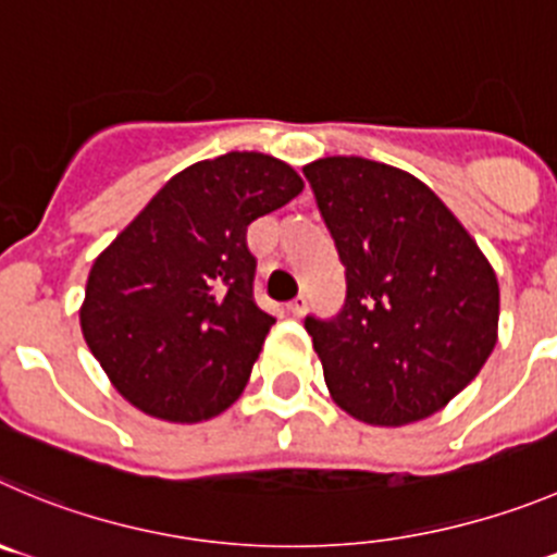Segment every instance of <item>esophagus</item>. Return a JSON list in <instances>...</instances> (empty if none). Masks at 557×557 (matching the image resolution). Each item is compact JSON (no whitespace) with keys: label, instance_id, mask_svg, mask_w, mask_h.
<instances>
[{"label":"esophagus","instance_id":"34e87169","mask_svg":"<svg viewBox=\"0 0 557 557\" xmlns=\"http://www.w3.org/2000/svg\"><path fill=\"white\" fill-rule=\"evenodd\" d=\"M305 310H308V299H305V296H296V299H290L288 302V313L294 315V319L305 315Z\"/></svg>","mask_w":557,"mask_h":557}]
</instances>
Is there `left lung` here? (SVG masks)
Segmentation results:
<instances>
[{
    "mask_svg": "<svg viewBox=\"0 0 557 557\" xmlns=\"http://www.w3.org/2000/svg\"><path fill=\"white\" fill-rule=\"evenodd\" d=\"M302 173L346 267L341 313L305 319L330 396L371 425L440 412L495 349V269L450 208L404 170L326 156Z\"/></svg>",
    "mask_w": 557,
    "mask_h": 557,
    "instance_id": "obj_1",
    "label": "left lung"
}]
</instances>
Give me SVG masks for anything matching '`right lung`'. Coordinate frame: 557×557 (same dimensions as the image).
<instances>
[{
  "label": "right lung",
  "mask_w": 557,
  "mask_h": 557,
  "mask_svg": "<svg viewBox=\"0 0 557 557\" xmlns=\"http://www.w3.org/2000/svg\"><path fill=\"white\" fill-rule=\"evenodd\" d=\"M302 186L290 164L255 150L197 161L98 255L82 335L126 401L197 423L242 396L274 324L255 305L247 225Z\"/></svg>",
  "instance_id": "1"
}]
</instances>
